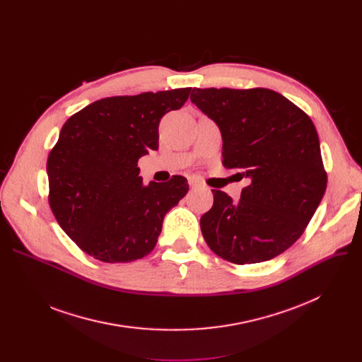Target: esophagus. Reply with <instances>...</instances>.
I'll list each match as a JSON object with an SVG mask.
<instances>
[{
    "label": "esophagus",
    "instance_id": "34e87169",
    "mask_svg": "<svg viewBox=\"0 0 362 362\" xmlns=\"http://www.w3.org/2000/svg\"><path fill=\"white\" fill-rule=\"evenodd\" d=\"M187 180H189V186H190L192 189H197V187H202V182H200L197 177H194V176H190Z\"/></svg>",
    "mask_w": 362,
    "mask_h": 362
}]
</instances>
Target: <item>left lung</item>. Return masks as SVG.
<instances>
[{"instance_id":"left-lung-1","label":"left lung","mask_w":362,"mask_h":362,"mask_svg":"<svg viewBox=\"0 0 362 362\" xmlns=\"http://www.w3.org/2000/svg\"><path fill=\"white\" fill-rule=\"evenodd\" d=\"M190 100L219 126L223 166L249 180L236 202L212 190L206 243L238 265L272 259L299 239L327 189L313 120L269 88H193Z\"/></svg>"}]
</instances>
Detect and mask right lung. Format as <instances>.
I'll return each instance as SVG.
<instances>
[{"label":"right lung","instance_id":"obj_1","mask_svg":"<svg viewBox=\"0 0 362 362\" xmlns=\"http://www.w3.org/2000/svg\"><path fill=\"white\" fill-rule=\"evenodd\" d=\"M192 88L97 100L73 115L48 154V202L62 229L101 262H133L158 243L186 177L143 185L137 162L159 148L160 119Z\"/></svg>","mask_w":362,"mask_h":362}]
</instances>
